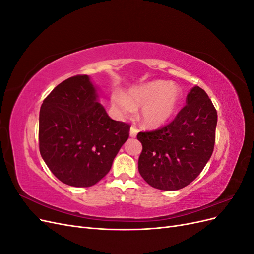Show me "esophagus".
<instances>
[{
  "instance_id": "34e87169",
  "label": "esophagus",
  "mask_w": 254,
  "mask_h": 254,
  "mask_svg": "<svg viewBox=\"0 0 254 254\" xmlns=\"http://www.w3.org/2000/svg\"><path fill=\"white\" fill-rule=\"evenodd\" d=\"M137 132H139V129L135 128L134 126H131V127H130V136H131V137L136 136Z\"/></svg>"
}]
</instances>
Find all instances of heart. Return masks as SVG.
Here are the masks:
<instances>
[{"mask_svg": "<svg viewBox=\"0 0 254 254\" xmlns=\"http://www.w3.org/2000/svg\"><path fill=\"white\" fill-rule=\"evenodd\" d=\"M181 92L175 84L157 80L134 87L128 94L114 93L112 103L124 114L135 111L141 107V120L148 127H158L171 120L180 102Z\"/></svg>", "mask_w": 254, "mask_h": 254, "instance_id": "b5f03b06", "label": "heart"}]
</instances>
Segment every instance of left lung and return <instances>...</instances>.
I'll use <instances>...</instances> for the list:
<instances>
[{
	"label": "left lung",
	"mask_w": 254,
	"mask_h": 254,
	"mask_svg": "<svg viewBox=\"0 0 254 254\" xmlns=\"http://www.w3.org/2000/svg\"><path fill=\"white\" fill-rule=\"evenodd\" d=\"M217 112L198 86L173 122L152 131L139 132L143 149L139 172L152 188L177 190L194 181L210 160L215 144Z\"/></svg>",
	"instance_id": "1"
}]
</instances>
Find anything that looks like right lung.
<instances>
[{
    "label": "right lung",
    "instance_id": "right-lung-1",
    "mask_svg": "<svg viewBox=\"0 0 254 254\" xmlns=\"http://www.w3.org/2000/svg\"><path fill=\"white\" fill-rule=\"evenodd\" d=\"M97 97L89 76L76 75L59 83L41 106V157L67 186L88 188L102 180L129 136L130 125L110 119Z\"/></svg>",
    "mask_w": 254,
    "mask_h": 254
}]
</instances>
